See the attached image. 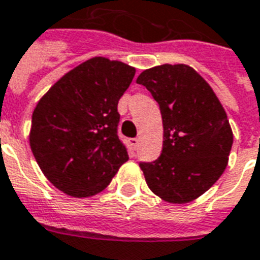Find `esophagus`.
<instances>
[{"instance_id": "34e87169", "label": "esophagus", "mask_w": 260, "mask_h": 260, "mask_svg": "<svg viewBox=\"0 0 260 260\" xmlns=\"http://www.w3.org/2000/svg\"><path fill=\"white\" fill-rule=\"evenodd\" d=\"M129 143H131V146L134 147V149H136L138 145H139V138H132V139H129Z\"/></svg>"}]
</instances>
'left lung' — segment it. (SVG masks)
I'll return each mask as SVG.
<instances>
[{
	"label": "left lung",
	"instance_id": "left-lung-1",
	"mask_svg": "<svg viewBox=\"0 0 260 260\" xmlns=\"http://www.w3.org/2000/svg\"><path fill=\"white\" fill-rule=\"evenodd\" d=\"M143 85L160 106L163 150L152 163H139L147 186L170 203L203 195L229 163L233 131L221 103L206 80L184 64L143 71Z\"/></svg>",
	"mask_w": 260,
	"mask_h": 260
}]
</instances>
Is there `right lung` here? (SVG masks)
Masks as SVG:
<instances>
[{"label": "right lung", "mask_w": 260, "mask_h": 260, "mask_svg": "<svg viewBox=\"0 0 260 260\" xmlns=\"http://www.w3.org/2000/svg\"><path fill=\"white\" fill-rule=\"evenodd\" d=\"M134 76V67L94 57L39 100L31 115V152L59 191L74 198L96 195L128 160L117 134V106Z\"/></svg>", "instance_id": "right-lung-1"}]
</instances>
